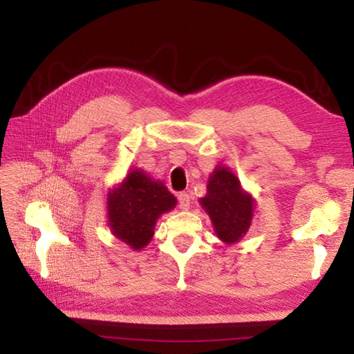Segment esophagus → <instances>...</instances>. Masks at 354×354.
I'll return each mask as SVG.
<instances>
[{
  "label": "esophagus",
  "mask_w": 354,
  "mask_h": 354,
  "mask_svg": "<svg viewBox=\"0 0 354 354\" xmlns=\"http://www.w3.org/2000/svg\"><path fill=\"white\" fill-rule=\"evenodd\" d=\"M177 201H178V207L181 209H189L190 207V196L186 194V192H181V194L177 195Z\"/></svg>",
  "instance_id": "34e87169"
}]
</instances>
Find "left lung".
I'll return each mask as SVG.
<instances>
[{
    "instance_id": "obj_1",
    "label": "left lung",
    "mask_w": 354,
    "mask_h": 354,
    "mask_svg": "<svg viewBox=\"0 0 354 354\" xmlns=\"http://www.w3.org/2000/svg\"><path fill=\"white\" fill-rule=\"evenodd\" d=\"M207 189L201 203L209 214L217 236L227 243L238 242L250 229L254 201L243 194L236 176L224 167L214 169Z\"/></svg>"
}]
</instances>
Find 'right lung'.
I'll use <instances>...</instances> for the list:
<instances>
[{
    "instance_id": "1",
    "label": "right lung",
    "mask_w": 354,
    "mask_h": 354,
    "mask_svg": "<svg viewBox=\"0 0 354 354\" xmlns=\"http://www.w3.org/2000/svg\"><path fill=\"white\" fill-rule=\"evenodd\" d=\"M176 202L160 181L133 169L120 186L109 192V226L118 239L133 250H142L153 236L156 218L174 208Z\"/></svg>"
}]
</instances>
